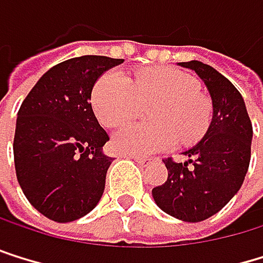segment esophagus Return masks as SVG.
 <instances>
[{
	"label": "esophagus",
	"instance_id": "34e87169",
	"mask_svg": "<svg viewBox=\"0 0 263 263\" xmlns=\"http://www.w3.org/2000/svg\"><path fill=\"white\" fill-rule=\"evenodd\" d=\"M129 158H133L137 164H140V165H148L149 162H151V159L149 158H146V156H129Z\"/></svg>",
	"mask_w": 263,
	"mask_h": 263
}]
</instances>
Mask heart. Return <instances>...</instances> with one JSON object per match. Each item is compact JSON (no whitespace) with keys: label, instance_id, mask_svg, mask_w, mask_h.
<instances>
[{"label":"heart","instance_id":"b5f03b06","mask_svg":"<svg viewBox=\"0 0 263 263\" xmlns=\"http://www.w3.org/2000/svg\"><path fill=\"white\" fill-rule=\"evenodd\" d=\"M199 83L174 67H149L126 79L117 70L99 77L91 93V105L107 127L133 120L140 105H151V124H129L112 139L114 149L129 156H148L165 151L177 139L184 143L200 140L211 123V102L197 91Z\"/></svg>","mask_w":263,"mask_h":263}]
</instances>
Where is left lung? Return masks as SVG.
I'll use <instances>...</instances> for the list:
<instances>
[{"label":"left lung","instance_id":"left-lung-1","mask_svg":"<svg viewBox=\"0 0 263 263\" xmlns=\"http://www.w3.org/2000/svg\"><path fill=\"white\" fill-rule=\"evenodd\" d=\"M205 83L213 118L184 162L165 159L167 181L151 191L164 213L184 222H200L216 215L234 197L246 177L251 161L252 124L243 96L215 67L202 61L178 63Z\"/></svg>","mask_w":263,"mask_h":263}]
</instances>
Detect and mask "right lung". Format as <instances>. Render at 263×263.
I'll use <instances>...</instances> for the list:
<instances>
[{
    "instance_id": "add662e5",
    "label": "right lung",
    "mask_w": 263,
    "mask_h": 263,
    "mask_svg": "<svg viewBox=\"0 0 263 263\" xmlns=\"http://www.w3.org/2000/svg\"><path fill=\"white\" fill-rule=\"evenodd\" d=\"M123 60L83 55L66 60L37 80L17 114L14 161L18 184L39 213L57 222L88 215L101 200L114 158L95 117L96 80Z\"/></svg>"
}]
</instances>
